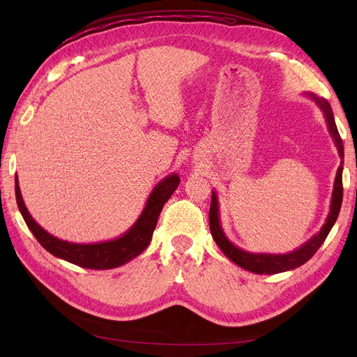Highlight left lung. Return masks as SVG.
I'll list each match as a JSON object with an SVG mask.
<instances>
[{
    "instance_id": "1",
    "label": "left lung",
    "mask_w": 357,
    "mask_h": 357,
    "mask_svg": "<svg viewBox=\"0 0 357 357\" xmlns=\"http://www.w3.org/2000/svg\"><path fill=\"white\" fill-rule=\"evenodd\" d=\"M311 100H314L316 104L320 107V110L325 114L328 129L333 138L335 146L338 149V155L341 158V164L337 171V177H335L333 183V192H332V199H331V210L328 214V219L325 225L321 226V229L317 235L310 238L305 244H302L296 250L286 253V255H268V253H250L245 252L243 248L236 247L232 244L222 229L220 218H219V202L215 192L211 195V207H210V231L215 244L219 245L220 250L228 256L234 264L247 269V271L255 273V274H278L290 271V269H295L301 265H304L307 261L314 256V253L319 250V247L325 243L328 234L331 232L333 223L337 222L338 214L341 210V202H342V165H344V146L342 139L340 137V132L337 129V123H335L333 113L331 105L326 100L319 98L314 93H307Z\"/></svg>"
}]
</instances>
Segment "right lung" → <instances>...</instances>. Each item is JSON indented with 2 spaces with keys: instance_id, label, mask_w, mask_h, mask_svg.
<instances>
[{
  "instance_id": "obj_1",
  "label": "right lung",
  "mask_w": 357,
  "mask_h": 357,
  "mask_svg": "<svg viewBox=\"0 0 357 357\" xmlns=\"http://www.w3.org/2000/svg\"><path fill=\"white\" fill-rule=\"evenodd\" d=\"M178 185L180 177L177 174H171L162 181H159L152 190V193H150L143 213L139 214V218L131 228H129L122 236H119V238L93 244L68 243L50 235L31 218L29 211L25 207L22 195H20L17 176L15 178V192L17 207L20 210V214L24 215L26 226L31 229V232L34 234L37 241L45 247L49 253L74 265H79L82 268L112 269L125 265L126 262L131 261V259L137 257L139 253H143L146 250L150 241H152V235L156 228L162 207H164V204L169 199V197L174 193Z\"/></svg>"
}]
</instances>
